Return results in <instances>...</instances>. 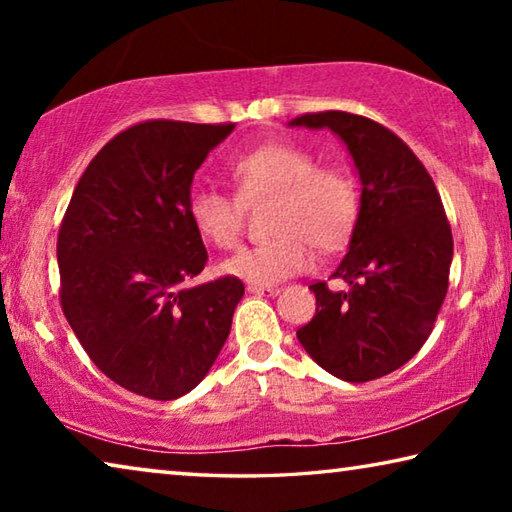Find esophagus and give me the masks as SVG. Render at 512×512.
<instances>
[{
	"label": "esophagus",
	"instance_id": "1",
	"mask_svg": "<svg viewBox=\"0 0 512 512\" xmlns=\"http://www.w3.org/2000/svg\"><path fill=\"white\" fill-rule=\"evenodd\" d=\"M248 293H253V296H277L280 289L277 287H259V284H248Z\"/></svg>",
	"mask_w": 512,
	"mask_h": 512
}]
</instances>
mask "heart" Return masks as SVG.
I'll return each mask as SVG.
<instances>
[{"mask_svg":"<svg viewBox=\"0 0 512 512\" xmlns=\"http://www.w3.org/2000/svg\"><path fill=\"white\" fill-rule=\"evenodd\" d=\"M237 196L196 185L187 198V216L207 244L232 248L244 230V205L271 198L264 244L237 250L221 271L241 282L271 287L305 271L309 244L332 250L348 239L357 221L359 194L354 178L334 164H316L307 149L287 142L262 144L230 162Z\"/></svg>","mask_w":512,"mask_h":512,"instance_id":"obj_1","label":"heart"}]
</instances>
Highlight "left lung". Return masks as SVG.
Listing matches in <instances>:
<instances>
[{"label": "left lung", "instance_id": "obj_1", "mask_svg": "<svg viewBox=\"0 0 512 512\" xmlns=\"http://www.w3.org/2000/svg\"><path fill=\"white\" fill-rule=\"evenodd\" d=\"M289 126L329 128L361 180L348 253L332 273L348 289L311 284L316 314L296 336L329 375L352 384L384 377L422 348L447 296L454 241L443 201L415 153L377 121L327 110Z\"/></svg>", "mask_w": 512, "mask_h": 512}]
</instances>
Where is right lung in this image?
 Masks as SVG:
<instances>
[{
	"mask_svg": "<svg viewBox=\"0 0 512 512\" xmlns=\"http://www.w3.org/2000/svg\"><path fill=\"white\" fill-rule=\"evenodd\" d=\"M235 124L153 119L103 146L58 232L60 305L103 375L149 400L201 384L244 296L237 277L189 282L207 250L187 216L196 169Z\"/></svg>",
	"mask_w": 512,
	"mask_h": 512,
	"instance_id": "obj_1",
	"label": "right lung"
}]
</instances>
